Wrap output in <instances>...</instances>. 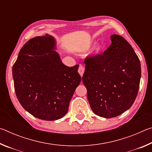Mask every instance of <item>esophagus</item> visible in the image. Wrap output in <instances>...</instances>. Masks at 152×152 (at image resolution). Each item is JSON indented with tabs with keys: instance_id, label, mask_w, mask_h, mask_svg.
Returning a JSON list of instances; mask_svg holds the SVG:
<instances>
[{
	"instance_id": "esophagus-1",
	"label": "esophagus",
	"mask_w": 152,
	"mask_h": 152,
	"mask_svg": "<svg viewBox=\"0 0 152 152\" xmlns=\"http://www.w3.org/2000/svg\"><path fill=\"white\" fill-rule=\"evenodd\" d=\"M78 73L80 74V75L81 76H83V74H84V67L82 65H80L79 68H78Z\"/></svg>"
}]
</instances>
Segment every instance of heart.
<instances>
[{
	"label": "heart",
	"mask_w": 152,
	"mask_h": 152,
	"mask_svg": "<svg viewBox=\"0 0 152 152\" xmlns=\"http://www.w3.org/2000/svg\"><path fill=\"white\" fill-rule=\"evenodd\" d=\"M101 48H102V46H101V45H99V46H98V48H96V50H97V51H99V50H101Z\"/></svg>",
	"instance_id": "b5f03b06"
}]
</instances>
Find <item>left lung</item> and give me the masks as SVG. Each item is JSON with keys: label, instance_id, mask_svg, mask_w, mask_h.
Returning <instances> with one entry per match:
<instances>
[{"label": "left lung", "instance_id": "obj_1", "mask_svg": "<svg viewBox=\"0 0 152 152\" xmlns=\"http://www.w3.org/2000/svg\"><path fill=\"white\" fill-rule=\"evenodd\" d=\"M111 44L103 54L87 56L82 82L91 108L104 118L119 116L132 106L141 78V64L124 37L110 36Z\"/></svg>", "mask_w": 152, "mask_h": 152}]
</instances>
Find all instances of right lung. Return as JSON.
<instances>
[{
	"instance_id": "1",
	"label": "right lung",
	"mask_w": 152,
	"mask_h": 152,
	"mask_svg": "<svg viewBox=\"0 0 152 152\" xmlns=\"http://www.w3.org/2000/svg\"><path fill=\"white\" fill-rule=\"evenodd\" d=\"M52 36L28 41L12 66L15 91L22 107L38 119L54 121L68 110L69 103L81 81L77 65L61 62Z\"/></svg>"
}]
</instances>
